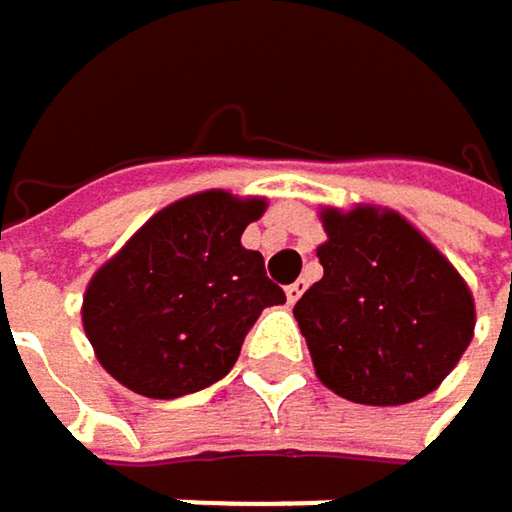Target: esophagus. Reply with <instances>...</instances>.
I'll use <instances>...</instances> for the list:
<instances>
[{
	"mask_svg": "<svg viewBox=\"0 0 512 512\" xmlns=\"http://www.w3.org/2000/svg\"><path fill=\"white\" fill-rule=\"evenodd\" d=\"M302 290H306V281H296V284H290V287L284 290V293H287V302H290V306H293V302L302 296Z\"/></svg>",
	"mask_w": 512,
	"mask_h": 512,
	"instance_id": "obj_1",
	"label": "esophagus"
}]
</instances>
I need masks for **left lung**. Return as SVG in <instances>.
<instances>
[{
  "label": "left lung",
  "mask_w": 512,
  "mask_h": 512,
  "mask_svg": "<svg viewBox=\"0 0 512 512\" xmlns=\"http://www.w3.org/2000/svg\"><path fill=\"white\" fill-rule=\"evenodd\" d=\"M321 225L324 278L293 306L318 380L380 408L439 389L476 327L460 271L386 206H324Z\"/></svg>",
  "instance_id": "1"
}]
</instances>
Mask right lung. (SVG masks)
I'll list each match as a JSON object with an SVG mask.
<instances>
[{"mask_svg": "<svg viewBox=\"0 0 512 512\" xmlns=\"http://www.w3.org/2000/svg\"><path fill=\"white\" fill-rule=\"evenodd\" d=\"M265 197L222 188L163 206L86 287L83 330L104 371L145 398L222 380L262 309L287 299L241 234Z\"/></svg>", "mask_w": 512, "mask_h": 512, "instance_id": "add662e5", "label": "right lung"}]
</instances>
